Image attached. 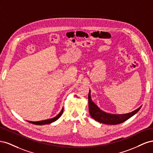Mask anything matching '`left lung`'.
<instances>
[{"mask_svg":"<svg viewBox=\"0 0 153 153\" xmlns=\"http://www.w3.org/2000/svg\"><path fill=\"white\" fill-rule=\"evenodd\" d=\"M88 100H89V111L91 116L96 121L105 124L114 125L121 124L137 114L141 108V106H140L139 108L133 112L125 114H112L106 113L100 110L98 106L92 101L91 91H89V95H88Z\"/></svg>","mask_w":153,"mask_h":153,"instance_id":"8db88e82","label":"left lung"}]
</instances>
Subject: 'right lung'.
<instances>
[{"label":"right lung","mask_w":153,"mask_h":153,"mask_svg":"<svg viewBox=\"0 0 153 153\" xmlns=\"http://www.w3.org/2000/svg\"><path fill=\"white\" fill-rule=\"evenodd\" d=\"M63 110L64 108L62 109V110L61 111V112H60L57 115H56L55 117L52 118V119H47V120H44V121H36V122H34V121H27L29 123H30L32 124H36V125H43V124H50L52 123L55 121H57V120L61 116L62 114L63 113Z\"/></svg>","instance_id":"obj_1"}]
</instances>
